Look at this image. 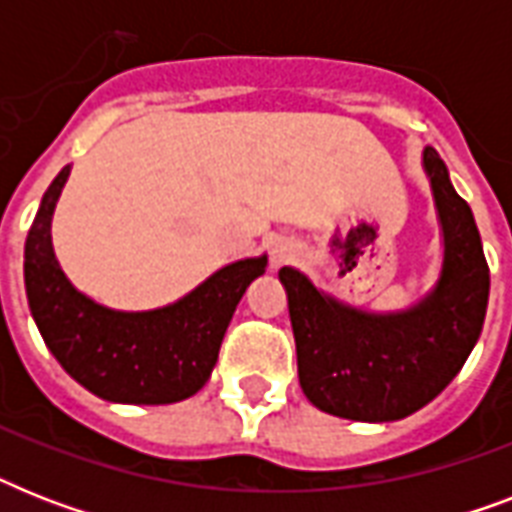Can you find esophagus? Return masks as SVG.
<instances>
[{"label":"esophagus","mask_w":512,"mask_h":512,"mask_svg":"<svg viewBox=\"0 0 512 512\" xmlns=\"http://www.w3.org/2000/svg\"><path fill=\"white\" fill-rule=\"evenodd\" d=\"M295 244L289 239H284V236H279V239L271 241V265L273 268H279V265H287L292 257H295Z\"/></svg>","instance_id":"1"}]
</instances>
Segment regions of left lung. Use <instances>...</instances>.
<instances>
[{
  "label": "left lung",
  "mask_w": 512,
  "mask_h": 512,
  "mask_svg": "<svg viewBox=\"0 0 512 512\" xmlns=\"http://www.w3.org/2000/svg\"><path fill=\"white\" fill-rule=\"evenodd\" d=\"M444 236L436 287L412 308L372 313L321 292L281 268L297 345L300 388L321 412L356 422L404 420L430 404L484 329L489 265L468 201L454 191L436 148L422 151Z\"/></svg>",
  "instance_id": "obj_1"
}]
</instances>
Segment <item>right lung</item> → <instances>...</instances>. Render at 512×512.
Returning a JSON list of instances; mask_svg holds the SVG:
<instances>
[{"label": "right lung", "instance_id": "1", "mask_svg": "<svg viewBox=\"0 0 512 512\" xmlns=\"http://www.w3.org/2000/svg\"><path fill=\"white\" fill-rule=\"evenodd\" d=\"M68 172L63 167L44 191L23 255L28 308L47 348L79 385L116 404H175L199 393L236 305L268 257L225 265L164 308H106L66 279L52 249V212Z\"/></svg>", "mask_w": 512, "mask_h": 512}]
</instances>
